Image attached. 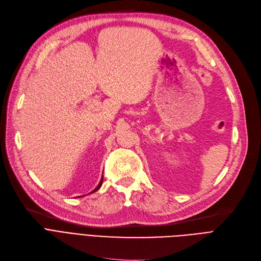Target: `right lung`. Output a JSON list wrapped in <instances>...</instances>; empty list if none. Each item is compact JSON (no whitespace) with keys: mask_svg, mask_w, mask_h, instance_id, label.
I'll return each instance as SVG.
<instances>
[{"mask_svg":"<svg viewBox=\"0 0 261 261\" xmlns=\"http://www.w3.org/2000/svg\"><path fill=\"white\" fill-rule=\"evenodd\" d=\"M102 182H103V178H102V179H101V181H100V184H98V185H97V187H96V188H95V189H94V190H93V191H92V192H95V191H97V190H98V189H100V188H101V186H102Z\"/></svg>","mask_w":261,"mask_h":261,"instance_id":"1","label":"right lung"}]
</instances>
